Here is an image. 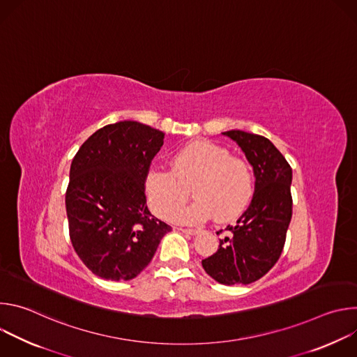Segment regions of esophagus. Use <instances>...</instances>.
I'll return each mask as SVG.
<instances>
[{
    "instance_id": "34e87169",
    "label": "esophagus",
    "mask_w": 357,
    "mask_h": 357,
    "mask_svg": "<svg viewBox=\"0 0 357 357\" xmlns=\"http://www.w3.org/2000/svg\"><path fill=\"white\" fill-rule=\"evenodd\" d=\"M178 230H181V231L185 233V234H190V236H195V234L199 233L197 229H185V227H179Z\"/></svg>"
}]
</instances>
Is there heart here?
<instances>
[{"mask_svg":"<svg viewBox=\"0 0 357 357\" xmlns=\"http://www.w3.org/2000/svg\"><path fill=\"white\" fill-rule=\"evenodd\" d=\"M192 187L197 200L183 206ZM256 190L254 169L245 160L211 141H195L179 148L171 160V169L152 168L145 176V193L151 209L161 218L181 223L213 219L226 223L237 219L250 205Z\"/></svg>","mask_w":357,"mask_h":357,"instance_id":"heart-1","label":"heart"}]
</instances>
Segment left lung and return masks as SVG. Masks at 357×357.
<instances>
[{
    "instance_id": "left-lung-1",
    "label": "left lung",
    "mask_w": 357,
    "mask_h": 357,
    "mask_svg": "<svg viewBox=\"0 0 357 357\" xmlns=\"http://www.w3.org/2000/svg\"><path fill=\"white\" fill-rule=\"evenodd\" d=\"M223 134L243 149L254 169L256 190L248 209L225 229L218 251L202 266L220 284H251L266 275L282 252L292 216V169L268 138L240 130Z\"/></svg>"
}]
</instances>
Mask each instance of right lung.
Returning a JSON list of instances; mask_svg holds the SVG:
<instances>
[{
  "label": "right lung",
  "instance_id": "1",
  "mask_svg": "<svg viewBox=\"0 0 357 357\" xmlns=\"http://www.w3.org/2000/svg\"><path fill=\"white\" fill-rule=\"evenodd\" d=\"M162 144V131L120 121L97 130L76 152L65 199L69 236L100 278L132 280L172 230L148 211L144 185Z\"/></svg>",
  "mask_w": 357,
  "mask_h": 357
}]
</instances>
